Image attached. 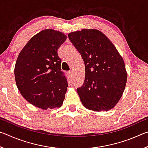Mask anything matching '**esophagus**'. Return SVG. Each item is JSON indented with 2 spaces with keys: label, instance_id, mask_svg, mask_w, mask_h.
Here are the masks:
<instances>
[{
  "label": "esophagus",
  "instance_id": "obj_1",
  "mask_svg": "<svg viewBox=\"0 0 148 148\" xmlns=\"http://www.w3.org/2000/svg\"><path fill=\"white\" fill-rule=\"evenodd\" d=\"M68 75H69V76L70 77H72V72H69L68 73Z\"/></svg>",
  "mask_w": 148,
  "mask_h": 148
}]
</instances>
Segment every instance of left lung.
Here are the masks:
<instances>
[{
  "label": "left lung",
  "mask_w": 148,
  "mask_h": 148,
  "mask_svg": "<svg viewBox=\"0 0 148 148\" xmlns=\"http://www.w3.org/2000/svg\"><path fill=\"white\" fill-rule=\"evenodd\" d=\"M68 36L85 64L84 84L77 88L82 103L96 112L113 108L127 83L123 59L112 42L99 30L82 29L71 32Z\"/></svg>",
  "instance_id": "obj_1"
}]
</instances>
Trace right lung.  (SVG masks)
<instances>
[{"mask_svg": "<svg viewBox=\"0 0 148 148\" xmlns=\"http://www.w3.org/2000/svg\"><path fill=\"white\" fill-rule=\"evenodd\" d=\"M66 39L61 32L45 29L29 40L17 59V88L29 103L41 109L61 107L65 98L68 83L57 50Z\"/></svg>", "mask_w": 148, "mask_h": 148, "instance_id": "1", "label": "right lung"}]
</instances>
